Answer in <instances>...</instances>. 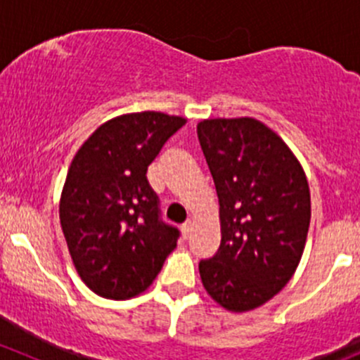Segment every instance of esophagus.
<instances>
[{
  "instance_id": "esophagus-1",
  "label": "esophagus",
  "mask_w": 360,
  "mask_h": 360,
  "mask_svg": "<svg viewBox=\"0 0 360 360\" xmlns=\"http://www.w3.org/2000/svg\"><path fill=\"white\" fill-rule=\"evenodd\" d=\"M181 231H183V235H184V237H186V238L190 237V233H191V231H193V221L188 219L186 223H184L183 226H181Z\"/></svg>"
}]
</instances>
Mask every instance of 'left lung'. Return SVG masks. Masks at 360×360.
Segmentation results:
<instances>
[{"label": "left lung", "instance_id": "left-lung-1", "mask_svg": "<svg viewBox=\"0 0 360 360\" xmlns=\"http://www.w3.org/2000/svg\"><path fill=\"white\" fill-rule=\"evenodd\" d=\"M197 134L221 221L219 249L198 270L207 294L242 314L291 281L310 226V188L288 144L259 120L209 118Z\"/></svg>", "mask_w": 360, "mask_h": 360}]
</instances>
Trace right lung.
I'll return each instance as SVG.
<instances>
[{
  "label": "right lung",
  "mask_w": 360,
  "mask_h": 360,
  "mask_svg": "<svg viewBox=\"0 0 360 360\" xmlns=\"http://www.w3.org/2000/svg\"><path fill=\"white\" fill-rule=\"evenodd\" d=\"M186 123L158 111L108 120L68 170L59 217L79 278L99 296L129 300L146 291L176 249L179 231L160 219L148 167Z\"/></svg>",
  "instance_id": "right-lung-1"
}]
</instances>
